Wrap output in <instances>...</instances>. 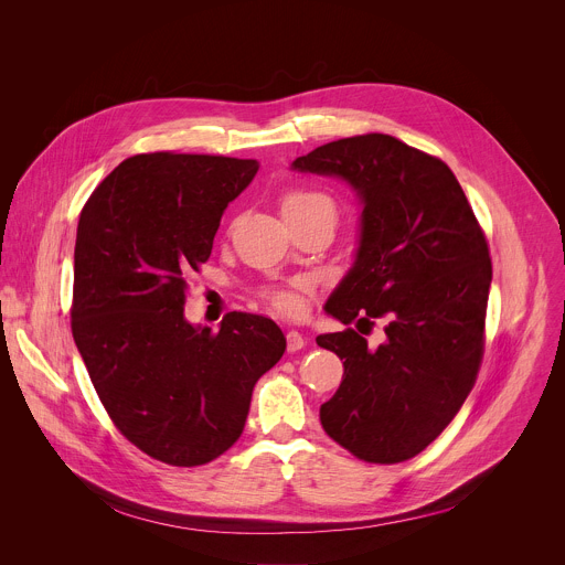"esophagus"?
<instances>
[{
	"mask_svg": "<svg viewBox=\"0 0 565 565\" xmlns=\"http://www.w3.org/2000/svg\"><path fill=\"white\" fill-rule=\"evenodd\" d=\"M286 342H288V353H297V351H301L303 344H306L303 338H301V333H297V331H288Z\"/></svg>",
	"mask_w": 565,
	"mask_h": 565,
	"instance_id": "esophagus-1",
	"label": "esophagus"
}]
</instances>
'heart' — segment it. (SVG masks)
Returning <instances> with one entry per match:
<instances>
[{
	"label": "heart",
	"instance_id": "obj_1",
	"mask_svg": "<svg viewBox=\"0 0 565 565\" xmlns=\"http://www.w3.org/2000/svg\"><path fill=\"white\" fill-rule=\"evenodd\" d=\"M303 207H327L335 214L331 199L324 194H317V192H290L281 201V212L284 210H303ZM266 299L270 301L273 308H277L281 312H290L297 308V299L288 290H270L266 295Z\"/></svg>",
	"mask_w": 565,
	"mask_h": 565
}]
</instances>
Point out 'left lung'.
<instances>
[{
  "mask_svg": "<svg viewBox=\"0 0 565 565\" xmlns=\"http://www.w3.org/2000/svg\"><path fill=\"white\" fill-rule=\"evenodd\" d=\"M335 177L362 205L355 262L324 310L342 324L384 319V342L347 329L317 344L344 360L324 431L369 462L420 454L454 420L482 358L492 262L454 172L386 134L321 145L290 166Z\"/></svg>",
  "mask_w": 565,
  "mask_h": 565,
  "instance_id": "left-lung-1",
  "label": "left lung"
}]
</instances>
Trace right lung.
<instances>
[{
  "mask_svg": "<svg viewBox=\"0 0 565 565\" xmlns=\"http://www.w3.org/2000/svg\"><path fill=\"white\" fill-rule=\"evenodd\" d=\"M259 163L138 153L96 188L77 223L71 331L107 414L147 456L196 467L244 431L253 388L286 351L273 319H185V277L210 259L218 221Z\"/></svg>",
  "mask_w": 565,
  "mask_h": 565,
  "instance_id": "1",
  "label": "right lung"
}]
</instances>
